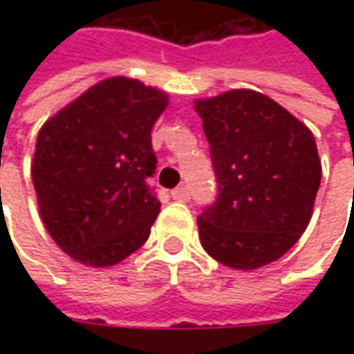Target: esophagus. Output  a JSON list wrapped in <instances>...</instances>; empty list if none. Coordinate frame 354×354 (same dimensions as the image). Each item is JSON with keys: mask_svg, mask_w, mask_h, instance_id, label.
I'll list each match as a JSON object with an SVG mask.
<instances>
[{"mask_svg": "<svg viewBox=\"0 0 354 354\" xmlns=\"http://www.w3.org/2000/svg\"><path fill=\"white\" fill-rule=\"evenodd\" d=\"M171 197L175 198V201H189V187L187 185L177 187L175 191H171Z\"/></svg>", "mask_w": 354, "mask_h": 354, "instance_id": "esophagus-1", "label": "esophagus"}]
</instances>
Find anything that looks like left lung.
I'll return each instance as SVG.
<instances>
[{
  "label": "left lung",
  "mask_w": 354,
  "mask_h": 354,
  "mask_svg": "<svg viewBox=\"0 0 354 354\" xmlns=\"http://www.w3.org/2000/svg\"><path fill=\"white\" fill-rule=\"evenodd\" d=\"M218 181L197 218L203 248L232 270L272 264L306 232L321 183L317 143L304 122L262 92L195 100Z\"/></svg>",
  "instance_id": "left-lung-1"
}]
</instances>
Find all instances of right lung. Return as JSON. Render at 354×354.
I'll list each match as a JSON object with an SVG mask.
<instances>
[{
	"label": "right lung",
	"mask_w": 354,
	"mask_h": 354,
	"mask_svg": "<svg viewBox=\"0 0 354 354\" xmlns=\"http://www.w3.org/2000/svg\"><path fill=\"white\" fill-rule=\"evenodd\" d=\"M167 104L163 90L110 76L39 129L31 163L39 214L76 262L120 264L149 236L161 209L145 185L157 163L151 129Z\"/></svg>",
	"instance_id": "obj_1"
}]
</instances>
